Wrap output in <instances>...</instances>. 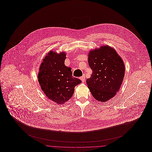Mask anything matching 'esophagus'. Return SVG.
Listing matches in <instances>:
<instances>
[{"instance_id":"1","label":"esophagus","mask_w":152,"mask_h":152,"mask_svg":"<svg viewBox=\"0 0 152 152\" xmlns=\"http://www.w3.org/2000/svg\"><path fill=\"white\" fill-rule=\"evenodd\" d=\"M80 79H81V80L82 81L83 83H84V82H85V80H86V77H85V75L82 76Z\"/></svg>"}]
</instances>
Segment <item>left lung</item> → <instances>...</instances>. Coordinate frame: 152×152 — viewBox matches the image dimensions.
Wrapping results in <instances>:
<instances>
[{"label": "left lung", "instance_id": "left-lung-1", "mask_svg": "<svg viewBox=\"0 0 152 152\" xmlns=\"http://www.w3.org/2000/svg\"><path fill=\"white\" fill-rule=\"evenodd\" d=\"M88 64L92 70L87 84L93 97L105 102L119 91L125 75V65L116 50L108 45L90 51Z\"/></svg>", "mask_w": 152, "mask_h": 152}]
</instances>
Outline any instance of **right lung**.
<instances>
[{
    "instance_id": "add662e5",
    "label": "right lung",
    "mask_w": 152,
    "mask_h": 152,
    "mask_svg": "<svg viewBox=\"0 0 152 152\" xmlns=\"http://www.w3.org/2000/svg\"><path fill=\"white\" fill-rule=\"evenodd\" d=\"M66 54L50 51L43 60L38 81L48 99L63 104L72 96L74 88L81 81L72 75L71 68L64 64Z\"/></svg>"
}]
</instances>
